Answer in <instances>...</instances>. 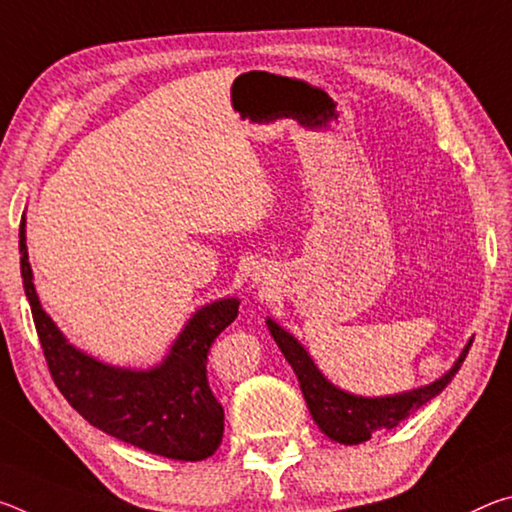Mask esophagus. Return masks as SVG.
<instances>
[{
	"instance_id": "1",
	"label": "esophagus",
	"mask_w": 512,
	"mask_h": 512,
	"mask_svg": "<svg viewBox=\"0 0 512 512\" xmlns=\"http://www.w3.org/2000/svg\"><path fill=\"white\" fill-rule=\"evenodd\" d=\"M257 280H259V275H257Z\"/></svg>"
}]
</instances>
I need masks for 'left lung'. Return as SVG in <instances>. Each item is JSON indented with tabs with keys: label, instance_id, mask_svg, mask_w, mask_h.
Returning <instances> with one entry per match:
<instances>
[{
	"label": "left lung",
	"instance_id": "1",
	"mask_svg": "<svg viewBox=\"0 0 512 512\" xmlns=\"http://www.w3.org/2000/svg\"><path fill=\"white\" fill-rule=\"evenodd\" d=\"M266 325L277 343V348L282 350L284 359L291 363L293 372H296L311 418H314L318 429L327 438H332L341 445L366 443L375 431L397 427L413 411H418L422 404H427L438 393H443V388L454 379L472 345L467 343L454 366L429 386L415 388V391L400 395L361 397L345 393L341 388H336L332 381H327L323 372L316 368L314 359L309 357V352L302 348L298 339H293V334H289L287 329H282L271 318H266Z\"/></svg>",
	"mask_w": 512,
	"mask_h": 512
}]
</instances>
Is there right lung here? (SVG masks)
Returning <instances> with one entry per match:
<instances>
[{"instance_id": "1", "label": "right lung", "mask_w": 512, "mask_h": 512, "mask_svg": "<svg viewBox=\"0 0 512 512\" xmlns=\"http://www.w3.org/2000/svg\"><path fill=\"white\" fill-rule=\"evenodd\" d=\"M20 221V271L42 352L58 391L92 427L173 461H203L223 438V406L207 384V352L239 314L237 298L205 305L187 320L160 366L115 368L67 343L42 309Z\"/></svg>"}]
</instances>
